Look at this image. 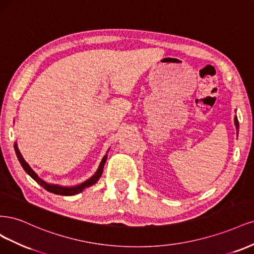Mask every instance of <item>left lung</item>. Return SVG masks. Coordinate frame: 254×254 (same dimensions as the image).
Here are the masks:
<instances>
[{
  "label": "left lung",
  "mask_w": 254,
  "mask_h": 254,
  "mask_svg": "<svg viewBox=\"0 0 254 254\" xmlns=\"http://www.w3.org/2000/svg\"><path fill=\"white\" fill-rule=\"evenodd\" d=\"M234 122H235V127L237 129V133H239V120H237V117L234 118Z\"/></svg>",
  "instance_id": "obj_1"
}]
</instances>
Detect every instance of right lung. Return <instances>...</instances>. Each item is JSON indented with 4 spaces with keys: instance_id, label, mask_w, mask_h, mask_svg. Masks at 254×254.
<instances>
[{
    "instance_id": "right-lung-1",
    "label": "right lung",
    "mask_w": 254,
    "mask_h": 254,
    "mask_svg": "<svg viewBox=\"0 0 254 254\" xmlns=\"http://www.w3.org/2000/svg\"><path fill=\"white\" fill-rule=\"evenodd\" d=\"M14 151H15V154H17V157H18V159H19V161H20V163H21V166L23 167V169L25 170L26 173H27L32 179H35V181H36L41 187L44 188V189H45L46 191L51 192V193H54V194H60V195H65V196L78 194V193H80V192H82V191L85 189V188H88V187L93 186L94 184H96V183L98 182V179H99V178L101 177V175H102L104 163H105V161H106V158H108V156H106V155H105V156H104L103 159H102V161H101V163H100L99 169H98V171L96 172V174H95L92 178H89L88 181L82 183V184L77 186V187H70V188H69V187H61V186H58V185H51V184L45 183L44 181H42V179H41V178L35 173L34 170H32V169L28 166V163H27L25 160H24V158L22 157V155H21V153H20V151H19V149H18L17 143H14Z\"/></svg>"
}]
</instances>
